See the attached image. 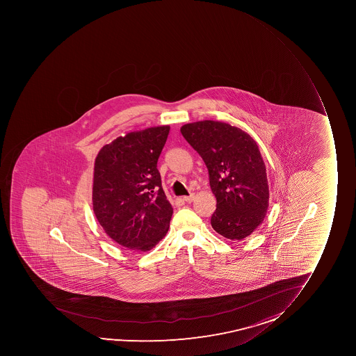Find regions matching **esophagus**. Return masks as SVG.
I'll list each match as a JSON object with an SVG mask.
<instances>
[{
	"instance_id": "34e87169",
	"label": "esophagus",
	"mask_w": 356,
	"mask_h": 356,
	"mask_svg": "<svg viewBox=\"0 0 356 356\" xmlns=\"http://www.w3.org/2000/svg\"><path fill=\"white\" fill-rule=\"evenodd\" d=\"M195 195H191V196H184V197L181 198V201L188 202V203H191V202L194 201Z\"/></svg>"
}]
</instances>
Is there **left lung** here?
Instances as JSON below:
<instances>
[{
  "mask_svg": "<svg viewBox=\"0 0 356 356\" xmlns=\"http://www.w3.org/2000/svg\"><path fill=\"white\" fill-rule=\"evenodd\" d=\"M181 134L208 167L217 201L212 229L229 240L250 236L269 207L266 165L257 141L239 127L217 120L184 124Z\"/></svg>",
  "mask_w": 356,
  "mask_h": 356,
  "instance_id": "1",
  "label": "left lung"
}]
</instances>
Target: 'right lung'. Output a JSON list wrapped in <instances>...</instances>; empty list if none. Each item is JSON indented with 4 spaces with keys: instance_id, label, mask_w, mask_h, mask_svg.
Here are the masks:
<instances>
[{
    "instance_id": "obj_1",
    "label": "right lung",
    "mask_w": 356,
    "mask_h": 356,
    "mask_svg": "<svg viewBox=\"0 0 356 356\" xmlns=\"http://www.w3.org/2000/svg\"><path fill=\"white\" fill-rule=\"evenodd\" d=\"M169 125L120 136L99 149L94 163L92 210L108 236L134 252L165 238L172 204L156 168Z\"/></svg>"
}]
</instances>
